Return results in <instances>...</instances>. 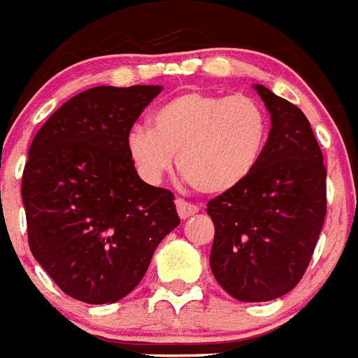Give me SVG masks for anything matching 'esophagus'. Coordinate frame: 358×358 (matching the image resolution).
Masks as SVG:
<instances>
[{
  "mask_svg": "<svg viewBox=\"0 0 358 358\" xmlns=\"http://www.w3.org/2000/svg\"><path fill=\"white\" fill-rule=\"evenodd\" d=\"M175 205H176V210H178V216L182 217V220H187V217L194 216V214L198 213L196 205L189 203V201L182 200V198H178V200L175 201Z\"/></svg>",
  "mask_w": 358,
  "mask_h": 358,
  "instance_id": "1",
  "label": "esophagus"
}]
</instances>
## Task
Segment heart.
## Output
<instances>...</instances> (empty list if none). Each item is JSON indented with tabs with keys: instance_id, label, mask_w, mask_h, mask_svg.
Instances as JSON below:
<instances>
[{
	"instance_id": "heart-1",
	"label": "heart",
	"mask_w": 358,
	"mask_h": 358,
	"mask_svg": "<svg viewBox=\"0 0 358 358\" xmlns=\"http://www.w3.org/2000/svg\"><path fill=\"white\" fill-rule=\"evenodd\" d=\"M151 127L136 126L126 148L145 182L158 183L173 167L196 191L223 194L239 187L259 164L270 122L250 95H216L191 90L162 102Z\"/></svg>"
}]
</instances>
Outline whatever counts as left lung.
Returning <instances> with one entry per match:
<instances>
[{
  "instance_id": "obj_1",
  "label": "left lung",
  "mask_w": 358,
  "mask_h": 358,
  "mask_svg": "<svg viewBox=\"0 0 358 358\" xmlns=\"http://www.w3.org/2000/svg\"><path fill=\"white\" fill-rule=\"evenodd\" d=\"M272 127L254 173L207 203L210 270L245 303L278 299L301 281L326 216L322 151L303 111L256 85Z\"/></svg>"
}]
</instances>
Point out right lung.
<instances>
[{
  "label": "right lung",
  "instance_id": "1",
  "mask_svg": "<svg viewBox=\"0 0 358 358\" xmlns=\"http://www.w3.org/2000/svg\"><path fill=\"white\" fill-rule=\"evenodd\" d=\"M162 86H97L64 102L34 136L24 164L29 245L77 301L106 304L142 281L180 223L175 194L136 175L126 141Z\"/></svg>",
  "mask_w": 358,
  "mask_h": 358
}]
</instances>
